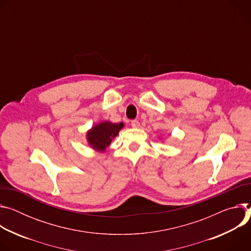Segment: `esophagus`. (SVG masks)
Segmentation results:
<instances>
[{
	"label": "esophagus",
	"instance_id": "obj_1",
	"mask_svg": "<svg viewBox=\"0 0 251 251\" xmlns=\"http://www.w3.org/2000/svg\"><path fill=\"white\" fill-rule=\"evenodd\" d=\"M130 125H131L132 127H138V126H140V123H138V121H136V120L131 121Z\"/></svg>",
	"mask_w": 251,
	"mask_h": 251
}]
</instances>
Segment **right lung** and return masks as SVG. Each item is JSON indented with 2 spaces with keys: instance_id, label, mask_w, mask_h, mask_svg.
Segmentation results:
<instances>
[{
  "instance_id": "add662e5",
  "label": "right lung",
  "mask_w": 251,
  "mask_h": 251,
  "mask_svg": "<svg viewBox=\"0 0 251 251\" xmlns=\"http://www.w3.org/2000/svg\"><path fill=\"white\" fill-rule=\"evenodd\" d=\"M124 126V123L114 124L109 121L94 125L86 134L88 145L99 152H104Z\"/></svg>"
}]
</instances>
